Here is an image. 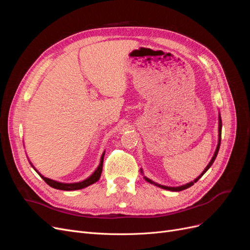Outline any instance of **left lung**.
Here are the masks:
<instances>
[{
  "instance_id": "obj_1",
  "label": "left lung",
  "mask_w": 250,
  "mask_h": 250,
  "mask_svg": "<svg viewBox=\"0 0 250 250\" xmlns=\"http://www.w3.org/2000/svg\"><path fill=\"white\" fill-rule=\"evenodd\" d=\"M221 129H222V121H221V117H220V115H219V128H218V132H219V134H218V145H217V148H216V151H215V153H214V155H213V157H211V160H210V162L208 163V165L206 167V169L203 170V172L200 174V175L196 178V179H194L193 181H191V183H188V184H187V185H184V186H180V187H167V186H163V185H160V184H156V183H154V181H152L151 179H149V178H147L146 176H144V178H145V180H147L148 183H150V184H152V185H154V186H156V187H158V188H165V190H169V191H173V192H179V191H183V190H186V188H190V187H192L195 183H197V181L199 180V178L203 175L204 173H206L209 168H210V166L213 165V163L215 162V160H216V157H217V154H218V151H219V148H220V144H221ZM141 172L143 173V170L141 169Z\"/></svg>"
}]
</instances>
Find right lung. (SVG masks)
Segmentation results:
<instances>
[{
    "instance_id": "add662e5",
    "label": "right lung",
    "mask_w": 250,
    "mask_h": 250,
    "mask_svg": "<svg viewBox=\"0 0 250 250\" xmlns=\"http://www.w3.org/2000/svg\"><path fill=\"white\" fill-rule=\"evenodd\" d=\"M104 154H105V151L103 152L102 156H101V160H100V164L98 166V168L95 170V172L90 175L88 178L84 179L83 181H80V183H74V184H64V183H59V181L56 180H53L50 179L48 177H44L42 176L40 172H37V170L34 168V166L31 164V166L33 167V169L40 174V176L46 181V183L54 188H57V190H62V191H75V190H80V188H84L90 185H93L95 183H97L98 180L100 179L101 176V173H102V168H103V160H104Z\"/></svg>"
}]
</instances>
